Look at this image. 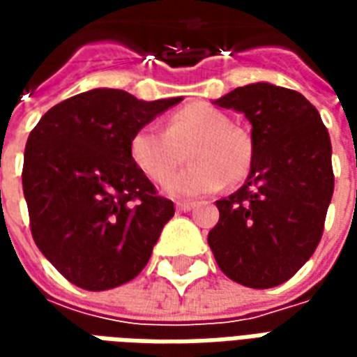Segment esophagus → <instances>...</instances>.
I'll return each instance as SVG.
<instances>
[{
  "instance_id": "34e87169",
  "label": "esophagus",
  "mask_w": 357,
  "mask_h": 357,
  "mask_svg": "<svg viewBox=\"0 0 357 357\" xmlns=\"http://www.w3.org/2000/svg\"><path fill=\"white\" fill-rule=\"evenodd\" d=\"M176 208L181 210V212H189V210H193V208H195V202L179 201V202H176Z\"/></svg>"
}]
</instances>
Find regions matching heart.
Here are the masks:
<instances>
[{
    "instance_id": "b5f03b06",
    "label": "heart",
    "mask_w": 357,
    "mask_h": 357,
    "mask_svg": "<svg viewBox=\"0 0 357 357\" xmlns=\"http://www.w3.org/2000/svg\"><path fill=\"white\" fill-rule=\"evenodd\" d=\"M187 146L194 164L162 183L164 193L174 199L214 193L225 181H241L250 168L252 147L247 133L229 126L227 114L206 102L176 110L166 120V130L141 126L130 137V158L149 179L160 181L181 162V151Z\"/></svg>"
}]
</instances>
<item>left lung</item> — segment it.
<instances>
[{
	"label": "left lung",
	"mask_w": 357,
	"mask_h": 357,
	"mask_svg": "<svg viewBox=\"0 0 357 357\" xmlns=\"http://www.w3.org/2000/svg\"><path fill=\"white\" fill-rule=\"evenodd\" d=\"M214 105L245 114L252 156L245 185L216 201L220 222L208 245L235 283L277 287L321 239L335 187L329 132L304 95L268 82L233 89Z\"/></svg>",
	"instance_id": "left-lung-1"
}]
</instances>
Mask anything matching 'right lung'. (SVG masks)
Segmentation results:
<instances>
[{
    "label": "right lung",
    "mask_w": 357,
    "mask_h": 357,
    "mask_svg": "<svg viewBox=\"0 0 357 357\" xmlns=\"http://www.w3.org/2000/svg\"><path fill=\"white\" fill-rule=\"evenodd\" d=\"M179 101L89 89L47 110L28 135L22 191L32 237L76 287L114 289L147 266L174 202L132 162L130 137Z\"/></svg>",
    "instance_id": "1"
}]
</instances>
